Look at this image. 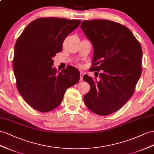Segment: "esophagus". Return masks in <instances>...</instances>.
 I'll return each instance as SVG.
<instances>
[{
  "instance_id": "obj_1",
  "label": "esophagus",
  "mask_w": 154,
  "mask_h": 154,
  "mask_svg": "<svg viewBox=\"0 0 154 154\" xmlns=\"http://www.w3.org/2000/svg\"><path fill=\"white\" fill-rule=\"evenodd\" d=\"M83 75H84V74H83V72H81V74H80V81H82V77H83Z\"/></svg>"
}]
</instances>
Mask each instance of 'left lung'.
<instances>
[{"label": "left lung", "instance_id": "8db88e82", "mask_svg": "<svg viewBox=\"0 0 154 154\" xmlns=\"http://www.w3.org/2000/svg\"><path fill=\"white\" fill-rule=\"evenodd\" d=\"M81 25L94 48L90 69L101 71L99 80L83 76L90 85L85 103L98 115H109L123 107L135 91L142 72L141 45L131 31L118 23L94 19Z\"/></svg>", "mask_w": 154, "mask_h": 154}]
</instances>
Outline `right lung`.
Listing matches in <instances>:
<instances>
[{
  "label": "right lung",
  "instance_id": "1",
  "mask_svg": "<svg viewBox=\"0 0 154 154\" xmlns=\"http://www.w3.org/2000/svg\"><path fill=\"white\" fill-rule=\"evenodd\" d=\"M81 20L47 17L26 26L17 39L13 59L17 88L23 99L36 111L47 112L61 103L66 90L79 82L80 72L69 66L58 72L53 58L62 49L67 36Z\"/></svg>",
  "mask_w": 154,
  "mask_h": 154
}]
</instances>
